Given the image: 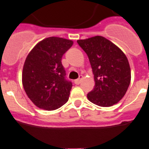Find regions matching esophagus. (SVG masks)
Listing matches in <instances>:
<instances>
[{
	"mask_svg": "<svg viewBox=\"0 0 149 149\" xmlns=\"http://www.w3.org/2000/svg\"><path fill=\"white\" fill-rule=\"evenodd\" d=\"M82 77H83V76L80 75L79 78H78V79L74 80V84H79L81 83V81Z\"/></svg>",
	"mask_w": 149,
	"mask_h": 149,
	"instance_id": "1",
	"label": "esophagus"
}]
</instances>
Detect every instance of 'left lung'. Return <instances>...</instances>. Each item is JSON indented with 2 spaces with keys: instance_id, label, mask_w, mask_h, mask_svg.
Here are the masks:
<instances>
[{
  "instance_id": "8db88e82",
  "label": "left lung",
  "mask_w": 149,
  "mask_h": 149,
  "mask_svg": "<svg viewBox=\"0 0 149 149\" xmlns=\"http://www.w3.org/2000/svg\"><path fill=\"white\" fill-rule=\"evenodd\" d=\"M85 52L94 76L95 85L88 98L100 107H111L126 94L131 81V70L126 55L110 40L94 36L77 40Z\"/></svg>"
}]
</instances>
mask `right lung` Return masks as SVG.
Returning a JSON list of instances; mask_svg holds the SVG:
<instances>
[{
    "instance_id": "add662e5",
    "label": "right lung",
    "mask_w": 149,
    "mask_h": 149,
    "mask_svg": "<svg viewBox=\"0 0 149 149\" xmlns=\"http://www.w3.org/2000/svg\"><path fill=\"white\" fill-rule=\"evenodd\" d=\"M72 45L69 39L46 38L26 58L22 74L23 88L39 108L55 110L68 100L72 83L66 79L61 58Z\"/></svg>"
}]
</instances>
